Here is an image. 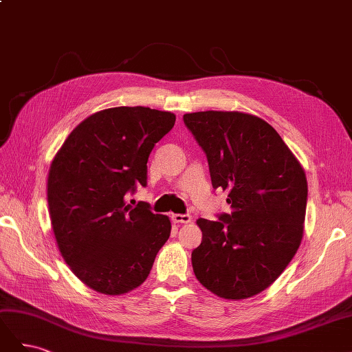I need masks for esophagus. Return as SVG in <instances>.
<instances>
[{"mask_svg": "<svg viewBox=\"0 0 352 352\" xmlns=\"http://www.w3.org/2000/svg\"><path fill=\"white\" fill-rule=\"evenodd\" d=\"M172 220L175 223H190L192 221V216L190 214H173Z\"/></svg>", "mask_w": 352, "mask_h": 352, "instance_id": "esophagus-1", "label": "esophagus"}]
</instances>
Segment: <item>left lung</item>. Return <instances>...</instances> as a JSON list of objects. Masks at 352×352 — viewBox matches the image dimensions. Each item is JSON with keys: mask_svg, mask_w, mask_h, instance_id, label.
Returning <instances> with one entry per match:
<instances>
[{"mask_svg": "<svg viewBox=\"0 0 352 352\" xmlns=\"http://www.w3.org/2000/svg\"><path fill=\"white\" fill-rule=\"evenodd\" d=\"M184 122L207 154L211 184L228 192L230 214L198 219L197 279L225 300L263 292L294 258L304 235L307 177L280 135L241 111H198Z\"/></svg>", "mask_w": 352, "mask_h": 352, "instance_id": "left-lung-1", "label": "left lung"}]
</instances>
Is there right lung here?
<instances>
[{
    "label": "right lung",
    "instance_id": "obj_1",
    "mask_svg": "<svg viewBox=\"0 0 352 352\" xmlns=\"http://www.w3.org/2000/svg\"><path fill=\"white\" fill-rule=\"evenodd\" d=\"M176 116L148 107H114L80 122L52 158L47 199L63 258L79 280L104 295L141 286L172 223L150 204L126 202L146 185L154 145Z\"/></svg>",
    "mask_w": 352,
    "mask_h": 352
}]
</instances>
